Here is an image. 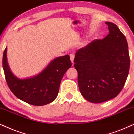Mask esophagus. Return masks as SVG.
<instances>
[{
	"label": "esophagus",
	"instance_id": "34e87169",
	"mask_svg": "<svg viewBox=\"0 0 134 134\" xmlns=\"http://www.w3.org/2000/svg\"><path fill=\"white\" fill-rule=\"evenodd\" d=\"M70 57L71 62H72V64H74V58H75V55H74V54H71L70 55Z\"/></svg>",
	"mask_w": 134,
	"mask_h": 134
}]
</instances>
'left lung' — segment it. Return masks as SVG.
I'll return each mask as SVG.
<instances>
[{
	"mask_svg": "<svg viewBox=\"0 0 134 134\" xmlns=\"http://www.w3.org/2000/svg\"><path fill=\"white\" fill-rule=\"evenodd\" d=\"M109 33L75 53L80 91L85 99L99 103L118 95L129 74L130 57L126 38L117 25L106 22Z\"/></svg>",
	"mask_w": 134,
	"mask_h": 134,
	"instance_id": "obj_1",
	"label": "left lung"
}]
</instances>
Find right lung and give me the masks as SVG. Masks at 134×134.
I'll list each match as a JSON object with an SVG mask.
<instances>
[{
    "mask_svg": "<svg viewBox=\"0 0 134 134\" xmlns=\"http://www.w3.org/2000/svg\"><path fill=\"white\" fill-rule=\"evenodd\" d=\"M7 52L6 47L3 54V69L8 87L16 97L35 106H43L54 101L62 77L72 66L69 55L55 57L37 75L21 79L12 72Z\"/></svg>",
    "mask_w": 134,
    "mask_h": 134,
    "instance_id": "obj_1",
    "label": "right lung"
}]
</instances>
